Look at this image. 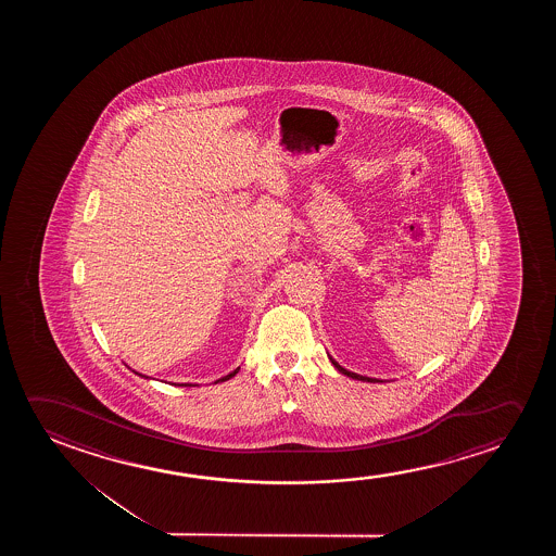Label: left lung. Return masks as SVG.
<instances>
[{
	"mask_svg": "<svg viewBox=\"0 0 556 556\" xmlns=\"http://www.w3.org/2000/svg\"><path fill=\"white\" fill-rule=\"evenodd\" d=\"M330 361H332V365H334L336 368H338V372H342L343 376H350V378H353V380L378 381V380H372V378H365V376H358V374L350 372V370H345V368H343V366H340V365H338V363H336L334 358H330Z\"/></svg>",
	"mask_w": 556,
	"mask_h": 556,
	"instance_id": "left-lung-1",
	"label": "left lung"
}]
</instances>
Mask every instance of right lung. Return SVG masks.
Returning <instances> with one entry per match:
<instances>
[{
  "mask_svg": "<svg viewBox=\"0 0 556 556\" xmlns=\"http://www.w3.org/2000/svg\"><path fill=\"white\" fill-rule=\"evenodd\" d=\"M237 370H239V368H237ZM237 370H233V372L228 374V376H224V378H222V380H218V381H226V380H229V378H231V376H236Z\"/></svg>",
  "mask_w": 556,
  "mask_h": 556,
  "instance_id": "right-lung-1",
  "label": "right lung"
}]
</instances>
